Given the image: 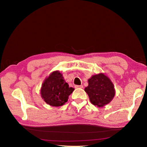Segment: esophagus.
<instances>
[{"label": "esophagus", "instance_id": "1", "mask_svg": "<svg viewBox=\"0 0 147 147\" xmlns=\"http://www.w3.org/2000/svg\"><path fill=\"white\" fill-rule=\"evenodd\" d=\"M76 88H83V86L82 85H76L75 86Z\"/></svg>", "mask_w": 147, "mask_h": 147}]
</instances>
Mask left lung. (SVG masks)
Returning a JSON list of instances; mask_svg holds the SVG:
<instances>
[{
	"label": "left lung",
	"instance_id": "obj_1",
	"mask_svg": "<svg viewBox=\"0 0 147 147\" xmlns=\"http://www.w3.org/2000/svg\"><path fill=\"white\" fill-rule=\"evenodd\" d=\"M91 103L102 107L112 101L115 94L114 85L104 74H96L88 80V86L84 88Z\"/></svg>",
	"mask_w": 147,
	"mask_h": 147
}]
</instances>
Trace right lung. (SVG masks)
I'll use <instances>...</instances> for the list:
<instances>
[{
  "label": "right lung",
  "instance_id": "add662e5",
  "mask_svg": "<svg viewBox=\"0 0 147 147\" xmlns=\"http://www.w3.org/2000/svg\"><path fill=\"white\" fill-rule=\"evenodd\" d=\"M74 88L69 87L63 75L54 71L44 80L40 90L41 96L47 104L53 107L63 105L67 102Z\"/></svg>",
  "mask_w": 147,
  "mask_h": 147
}]
</instances>
